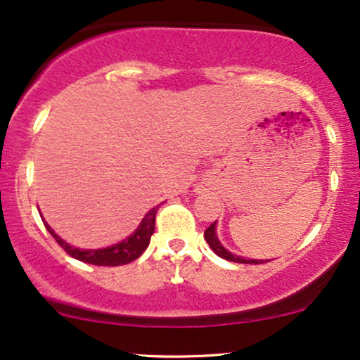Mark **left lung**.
Wrapping results in <instances>:
<instances>
[{
    "label": "left lung",
    "instance_id": "1",
    "mask_svg": "<svg viewBox=\"0 0 360 360\" xmlns=\"http://www.w3.org/2000/svg\"><path fill=\"white\" fill-rule=\"evenodd\" d=\"M216 224H217V221H214L212 224L209 226L206 231H204V239L207 240L209 248H211L212 251L217 254V256L222 257V259H226V261L239 262V264H264V262H269V259H248V257L236 256V254L227 251L224 245H222V244L219 243V239H217Z\"/></svg>",
    "mask_w": 360,
    "mask_h": 360
}]
</instances>
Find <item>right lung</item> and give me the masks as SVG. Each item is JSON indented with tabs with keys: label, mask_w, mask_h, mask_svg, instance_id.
<instances>
[{
	"label": "right lung",
	"mask_w": 360,
	"mask_h": 360,
	"mask_svg": "<svg viewBox=\"0 0 360 360\" xmlns=\"http://www.w3.org/2000/svg\"><path fill=\"white\" fill-rule=\"evenodd\" d=\"M159 206L153 207L151 211H148L146 216L143 217L138 229L134 231L129 238H126L121 243L115 245H109V248L103 249H79L75 248V245L68 244L66 240H63L59 236L51 229V226L48 224L46 221L44 226L49 231V234L56 239V243L61 245L65 251L72 256L78 261L94 264V266H122V264L133 262L134 259H138L141 254L146 251L149 245V240H151V236L154 233V221H156V212Z\"/></svg>",
	"instance_id": "add662e5"
}]
</instances>
